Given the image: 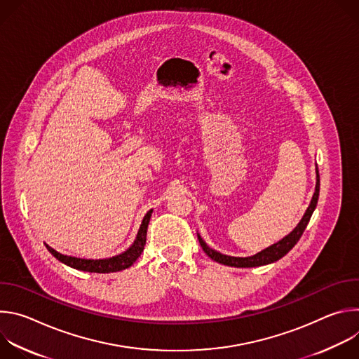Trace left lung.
<instances>
[{"instance_id":"1","label":"left lung","mask_w":359,"mask_h":359,"mask_svg":"<svg viewBox=\"0 0 359 359\" xmlns=\"http://www.w3.org/2000/svg\"><path fill=\"white\" fill-rule=\"evenodd\" d=\"M317 172V183H316V191L314 196L311 198V203L309 209L305 210L302 219L299 220V223L297 224V227L287 234L283 240H280L278 243L262 250L260 252L250 255V257H233V255H227V254H222L220 251H216L213 248H210L206 241H204L200 234L197 233V238L198 243L203 248V251L206 252L209 257L220 264L224 266H230V267H237V269H248V267H260V266H266V264H271L280 259H283L284 255L298 243V240L301 238L306 224H309L316 208H317V203H318V196H320V175H318V168L316 169Z\"/></svg>"}]
</instances>
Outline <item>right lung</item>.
I'll use <instances>...</instances> for the list:
<instances>
[{
    "mask_svg": "<svg viewBox=\"0 0 359 359\" xmlns=\"http://www.w3.org/2000/svg\"><path fill=\"white\" fill-rule=\"evenodd\" d=\"M153 210H149L146 213V216L142 220L140 229L137 231L136 240L133 241V244L123 251L122 254L115 255V257L111 259H100V260H90V259H79V257H72V255H67V254H61L57 250H54L53 247H49L48 244H45V247L48 248V251L54 255L57 260H60L61 263L75 269V270H81V271H88V273H116V271H122L125 269H129L139 257L140 254L143 252L144 244H146V233H147V226L150 222V216H151Z\"/></svg>",
    "mask_w": 359,
    "mask_h": 359,
    "instance_id": "right-lung-1",
    "label": "right lung"
}]
</instances>
